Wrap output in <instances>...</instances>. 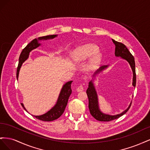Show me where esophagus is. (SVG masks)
<instances>
[{"mask_svg":"<svg viewBox=\"0 0 150 150\" xmlns=\"http://www.w3.org/2000/svg\"><path fill=\"white\" fill-rule=\"evenodd\" d=\"M84 90V88L83 85H80L79 86H78V88H76V91L78 92H81V91H83Z\"/></svg>","mask_w":150,"mask_h":150,"instance_id":"obj_1","label":"esophagus"}]
</instances>
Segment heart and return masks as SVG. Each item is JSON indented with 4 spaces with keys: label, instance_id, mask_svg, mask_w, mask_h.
<instances>
[{
    "label": "heart",
    "instance_id": "1",
    "mask_svg": "<svg viewBox=\"0 0 150 150\" xmlns=\"http://www.w3.org/2000/svg\"><path fill=\"white\" fill-rule=\"evenodd\" d=\"M98 47L93 44H89L79 47L76 50L74 54L75 60L77 61H84L88 59L89 57L95 55L92 57L90 61V67H96L102 60V54L98 52Z\"/></svg>",
    "mask_w": 150,
    "mask_h": 150
}]
</instances>
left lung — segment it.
Wrapping results in <instances>:
<instances>
[{"mask_svg":"<svg viewBox=\"0 0 150 150\" xmlns=\"http://www.w3.org/2000/svg\"><path fill=\"white\" fill-rule=\"evenodd\" d=\"M113 43L115 45V54L116 57H120L121 58L123 59L126 60L127 62L129 63V64L132 69L133 71V83L132 85L133 87L135 88L136 86V72H135V62H134V57L132 56V54L130 53L129 50L126 47L125 44H122L121 42H117L114 39H112ZM108 66H103L100 67L99 69L94 72L93 75V80H91L89 83L88 88L86 91V93H87L88 97L89 99V109L91 115L95 119L98 121H110L113 120L117 119L120 116L125 115V113L128 111L129 109L131 102L129 104L128 108L122 111L120 114L115 115H110L105 114V113L103 112L99 106V102H98V96L96 92V88H95L94 84L93 83V81L95 79L96 76L99 74L100 72L105 70Z\"/></svg>","mask_w":150,"mask_h":150,"instance_id":"8db88e82","label":"left lung"}]
</instances>
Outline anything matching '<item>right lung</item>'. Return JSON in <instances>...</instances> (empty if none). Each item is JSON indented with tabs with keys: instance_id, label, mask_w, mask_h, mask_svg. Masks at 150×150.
I'll return each mask as SVG.
<instances>
[{
	"instance_id": "obj_1",
	"label": "right lung",
	"mask_w": 150,
	"mask_h": 150,
	"mask_svg": "<svg viewBox=\"0 0 150 150\" xmlns=\"http://www.w3.org/2000/svg\"><path fill=\"white\" fill-rule=\"evenodd\" d=\"M57 36V35H49L46 36H43V37H40L38 39H34V40H32L29 44L27 45L26 47L22 50L19 57V64H18L17 69V79H18V78H19V74L21 67L22 64H23V63L29 58L30 52H31L33 49H36L41 45V44L39 42V41L42 40H46L49 39H52L56 38ZM72 82V81H68V82L66 83L62 86L60 93L59 94L56 103L51 110L44 115L39 116H34L35 118L44 121H51L59 118V117L62 115V113L64 112L65 108L67 106L68 99H69L70 95L71 94L72 89L71 86ZM21 105L24 108V110L28 112V111L26 110V109L24 106V104L21 103Z\"/></svg>"
}]
</instances>
